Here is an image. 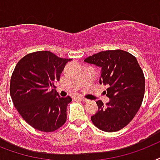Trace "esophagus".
<instances>
[{
	"label": "esophagus",
	"instance_id": "esophagus-1",
	"mask_svg": "<svg viewBox=\"0 0 160 160\" xmlns=\"http://www.w3.org/2000/svg\"><path fill=\"white\" fill-rule=\"evenodd\" d=\"M78 99L80 100H81V101H83V102H87L88 101L87 99H85V98L82 97V96H78Z\"/></svg>",
	"mask_w": 160,
	"mask_h": 160
}]
</instances>
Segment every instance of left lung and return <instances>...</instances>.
Returning <instances> with one entry per match:
<instances>
[{
  "mask_svg": "<svg viewBox=\"0 0 160 160\" xmlns=\"http://www.w3.org/2000/svg\"><path fill=\"white\" fill-rule=\"evenodd\" d=\"M85 61L101 68L100 83L109 86L105 93L110 100L105 105L96 102L99 109L91 116L93 124L105 132L120 130L134 119L144 99L145 79L137 59L127 51L112 50Z\"/></svg>",
  "mask_w": 160,
  "mask_h": 160,
  "instance_id": "8db88e82",
  "label": "left lung"
}]
</instances>
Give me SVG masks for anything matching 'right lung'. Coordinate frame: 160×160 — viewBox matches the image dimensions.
Listing matches in <instances>:
<instances>
[{
	"mask_svg": "<svg viewBox=\"0 0 160 160\" xmlns=\"http://www.w3.org/2000/svg\"><path fill=\"white\" fill-rule=\"evenodd\" d=\"M63 59L51 51H36L19 60L11 78L10 94L19 114L34 129L53 132L66 121V109L72 99L60 97L51 88L60 80Z\"/></svg>",
	"mask_w": 160,
	"mask_h": 160,
	"instance_id": "right-lung-1",
	"label": "right lung"
}]
</instances>
